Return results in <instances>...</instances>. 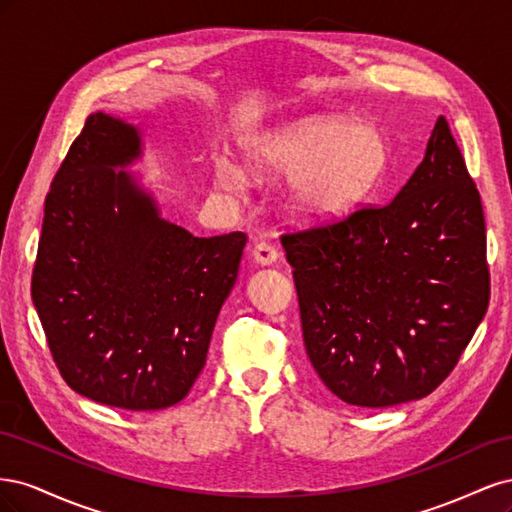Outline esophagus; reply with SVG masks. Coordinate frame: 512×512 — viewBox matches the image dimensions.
Listing matches in <instances>:
<instances>
[{"instance_id": "34e87169", "label": "esophagus", "mask_w": 512, "mask_h": 512, "mask_svg": "<svg viewBox=\"0 0 512 512\" xmlns=\"http://www.w3.org/2000/svg\"><path fill=\"white\" fill-rule=\"evenodd\" d=\"M252 256H254V260L258 262V265L267 267V265H273V262L277 260V256H280V254H277V247L275 245H271L267 241H260V243L254 245Z\"/></svg>"}]
</instances>
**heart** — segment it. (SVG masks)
Segmentation results:
<instances>
[{
	"label": "heart",
	"instance_id": "1",
	"mask_svg": "<svg viewBox=\"0 0 512 512\" xmlns=\"http://www.w3.org/2000/svg\"><path fill=\"white\" fill-rule=\"evenodd\" d=\"M252 160L260 168L292 175V200L309 220L342 215L371 190L386 166L382 134L344 119H316L262 138ZM215 177L222 188L241 190V168L220 160Z\"/></svg>",
	"mask_w": 512,
	"mask_h": 512
}]
</instances>
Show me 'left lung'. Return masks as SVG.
Wrapping results in <instances>:
<instances>
[{
    "label": "left lung",
    "instance_id": "left-lung-1",
    "mask_svg": "<svg viewBox=\"0 0 512 512\" xmlns=\"http://www.w3.org/2000/svg\"><path fill=\"white\" fill-rule=\"evenodd\" d=\"M282 245L305 352L352 406L436 391L489 307L483 205L444 117L389 205L286 232Z\"/></svg>",
    "mask_w": 512,
    "mask_h": 512
}]
</instances>
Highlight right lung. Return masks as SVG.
I'll return each instance as SVG.
<instances>
[{
  "label": "right lung",
  "instance_id": "obj_1",
  "mask_svg": "<svg viewBox=\"0 0 512 512\" xmlns=\"http://www.w3.org/2000/svg\"><path fill=\"white\" fill-rule=\"evenodd\" d=\"M141 132L89 115L44 200L32 299L72 391L104 406L162 410L203 371L247 237H194L160 218L126 170Z\"/></svg>",
  "mask_w": 512,
  "mask_h": 512
}]
</instances>
